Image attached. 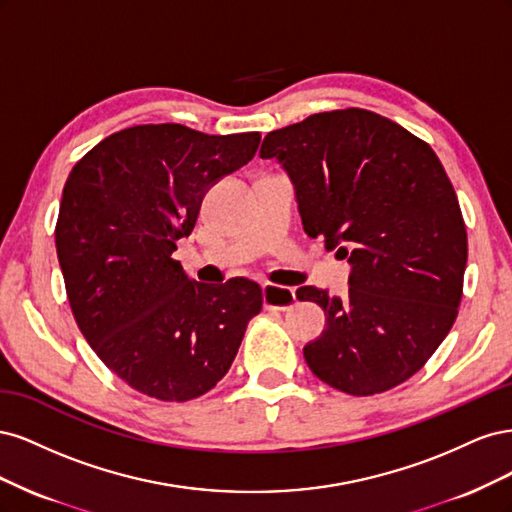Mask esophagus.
Here are the masks:
<instances>
[{"instance_id": "34e87169", "label": "esophagus", "mask_w": 512, "mask_h": 512, "mask_svg": "<svg viewBox=\"0 0 512 512\" xmlns=\"http://www.w3.org/2000/svg\"><path fill=\"white\" fill-rule=\"evenodd\" d=\"M262 303L271 309H288L297 303V292L286 286L265 284L262 286Z\"/></svg>"}]
</instances>
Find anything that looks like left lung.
<instances>
[{"label": "left lung", "mask_w": 512, "mask_h": 512, "mask_svg": "<svg viewBox=\"0 0 512 512\" xmlns=\"http://www.w3.org/2000/svg\"><path fill=\"white\" fill-rule=\"evenodd\" d=\"M294 188L303 230L348 258V294L303 286L324 309L305 344L314 376L348 395L408 380L451 331L461 301L468 237L457 194L433 149L363 108L318 113L269 132Z\"/></svg>", "instance_id": "8db88e82"}]
</instances>
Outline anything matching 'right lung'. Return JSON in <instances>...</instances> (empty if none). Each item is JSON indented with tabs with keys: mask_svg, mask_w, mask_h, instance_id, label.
<instances>
[{
	"mask_svg": "<svg viewBox=\"0 0 512 512\" xmlns=\"http://www.w3.org/2000/svg\"><path fill=\"white\" fill-rule=\"evenodd\" d=\"M258 145L260 132L149 123L104 138L66 181L55 245L72 314L102 363L143 395L211 391L260 312L256 282H196L173 258L205 194Z\"/></svg>",
	"mask_w": 512,
	"mask_h": 512,
	"instance_id": "1",
	"label": "right lung"
}]
</instances>
